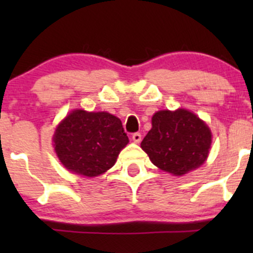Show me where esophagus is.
Listing matches in <instances>:
<instances>
[{
	"label": "esophagus",
	"mask_w": 253,
	"mask_h": 253,
	"mask_svg": "<svg viewBox=\"0 0 253 253\" xmlns=\"http://www.w3.org/2000/svg\"><path fill=\"white\" fill-rule=\"evenodd\" d=\"M141 139H142V134L139 133V132H136V133L132 134V141L134 143H139L141 142Z\"/></svg>",
	"instance_id": "obj_1"
}]
</instances>
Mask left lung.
<instances>
[{
	"label": "left lung",
	"mask_w": 253,
	"mask_h": 253,
	"mask_svg": "<svg viewBox=\"0 0 253 253\" xmlns=\"http://www.w3.org/2000/svg\"><path fill=\"white\" fill-rule=\"evenodd\" d=\"M152 125L141 147L155 167L181 176L205 163L211 134L200 117L183 109L162 110L155 112Z\"/></svg>",
	"instance_id": "1"
}]
</instances>
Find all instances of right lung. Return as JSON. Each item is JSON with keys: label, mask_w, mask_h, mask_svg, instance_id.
Instances as JSON below:
<instances>
[{"label": "right lung", "mask_w": 253, "mask_h": 253, "mask_svg": "<svg viewBox=\"0 0 253 253\" xmlns=\"http://www.w3.org/2000/svg\"><path fill=\"white\" fill-rule=\"evenodd\" d=\"M55 150L66 169L88 177L114 167L128 143L121 120L109 112H71L53 134Z\"/></svg>", "instance_id": "add662e5"}]
</instances>
